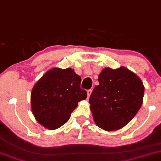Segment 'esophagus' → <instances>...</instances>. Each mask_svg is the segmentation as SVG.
<instances>
[{"instance_id": "esophagus-1", "label": "esophagus", "mask_w": 161, "mask_h": 161, "mask_svg": "<svg viewBox=\"0 0 161 161\" xmlns=\"http://www.w3.org/2000/svg\"><path fill=\"white\" fill-rule=\"evenodd\" d=\"M92 89H89V90L87 91V93H88V97H89L91 94H92Z\"/></svg>"}]
</instances>
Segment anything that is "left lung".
<instances>
[{
	"label": "left lung",
	"mask_w": 161,
	"mask_h": 161,
	"mask_svg": "<svg viewBox=\"0 0 161 161\" xmlns=\"http://www.w3.org/2000/svg\"><path fill=\"white\" fill-rule=\"evenodd\" d=\"M89 98L93 119L106 131L117 130L133 119L142 104L145 88L139 76L125 67H106Z\"/></svg>",
	"instance_id": "8db88e82"
}]
</instances>
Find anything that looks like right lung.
<instances>
[{"label": "right lung", "mask_w": 161, "mask_h": 161, "mask_svg": "<svg viewBox=\"0 0 161 161\" xmlns=\"http://www.w3.org/2000/svg\"><path fill=\"white\" fill-rule=\"evenodd\" d=\"M81 77L73 69H49L33 87L31 110L36 121L49 130L64 125L78 103L86 99L87 92L80 88Z\"/></svg>", "instance_id": "1"}]
</instances>
